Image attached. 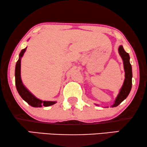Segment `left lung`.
I'll return each instance as SVG.
<instances>
[{"label":"left lung","instance_id":"1","mask_svg":"<svg viewBox=\"0 0 147 147\" xmlns=\"http://www.w3.org/2000/svg\"><path fill=\"white\" fill-rule=\"evenodd\" d=\"M120 55L121 56L122 60H123L124 71H125V79L122 86L121 89L120 90L119 94L116 97L114 104L112 106V107H116L121 102L127 98L132 88V66L130 63V56L129 54L124 51L123 47L120 45L118 48Z\"/></svg>","mask_w":147,"mask_h":147}]
</instances>
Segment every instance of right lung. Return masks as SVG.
Listing matches in <instances>:
<instances>
[{
    "mask_svg": "<svg viewBox=\"0 0 147 147\" xmlns=\"http://www.w3.org/2000/svg\"><path fill=\"white\" fill-rule=\"evenodd\" d=\"M26 49H23L21 51L19 54V58L16 63L15 67V84L16 88L19 95L21 97L27 102L30 106L33 107H42V106H51L53 104H55L56 102H51V101H42V100L38 99L35 98L27 88H26L23 84V82L21 81V59L23 57L24 53L26 51Z\"/></svg>",
    "mask_w": 147,
    "mask_h": 147,
    "instance_id": "right-lung-1",
    "label": "right lung"
}]
</instances>
